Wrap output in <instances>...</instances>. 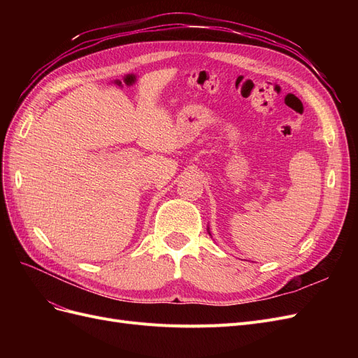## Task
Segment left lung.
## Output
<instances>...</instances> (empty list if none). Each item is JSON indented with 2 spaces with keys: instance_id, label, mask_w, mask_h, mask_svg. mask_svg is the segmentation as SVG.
I'll use <instances>...</instances> for the list:
<instances>
[{
  "instance_id": "left-lung-1",
  "label": "left lung",
  "mask_w": 358,
  "mask_h": 358,
  "mask_svg": "<svg viewBox=\"0 0 358 358\" xmlns=\"http://www.w3.org/2000/svg\"><path fill=\"white\" fill-rule=\"evenodd\" d=\"M209 234H210V233H209Z\"/></svg>"
}]
</instances>
